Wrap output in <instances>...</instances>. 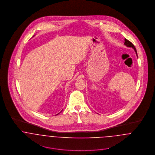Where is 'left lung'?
I'll return each instance as SVG.
<instances>
[{
  "label": "left lung",
  "instance_id": "obj_1",
  "mask_svg": "<svg viewBox=\"0 0 155 155\" xmlns=\"http://www.w3.org/2000/svg\"><path fill=\"white\" fill-rule=\"evenodd\" d=\"M124 45H126L127 46H128V47H131V48H133V49H134V51H135V53H136V54H137V50H136V48H135V46L134 45L130 42V41H129L128 40H127V39H125V43H124Z\"/></svg>",
  "mask_w": 155,
  "mask_h": 155
}]
</instances>
